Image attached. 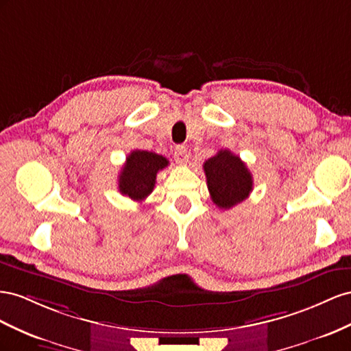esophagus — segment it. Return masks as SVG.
Returning a JSON list of instances; mask_svg holds the SVG:
<instances>
[{
	"mask_svg": "<svg viewBox=\"0 0 351 351\" xmlns=\"http://www.w3.org/2000/svg\"><path fill=\"white\" fill-rule=\"evenodd\" d=\"M175 160H176V163H179V165H185V163H188V152H186V147H184V145H178L176 148H175Z\"/></svg>",
	"mask_w": 351,
	"mask_h": 351,
	"instance_id": "34e87169",
	"label": "esophagus"
}]
</instances>
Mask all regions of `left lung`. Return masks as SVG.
Instances as JSON below:
<instances>
[{
  "label": "left lung",
  "instance_id": "1",
  "mask_svg": "<svg viewBox=\"0 0 351 351\" xmlns=\"http://www.w3.org/2000/svg\"><path fill=\"white\" fill-rule=\"evenodd\" d=\"M212 202L219 208H231L253 191V176L245 163L229 149H220L203 165Z\"/></svg>",
  "mask_w": 351,
  "mask_h": 351
}]
</instances>
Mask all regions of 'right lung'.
I'll use <instances>...</instances> for the list:
<instances>
[{"mask_svg": "<svg viewBox=\"0 0 351 351\" xmlns=\"http://www.w3.org/2000/svg\"><path fill=\"white\" fill-rule=\"evenodd\" d=\"M169 165L167 158L144 149H134L119 175V191L135 202H143L153 193L158 170Z\"/></svg>", "mask_w": 351, "mask_h": 351, "instance_id": "right-lung-1", "label": "right lung"}]
</instances>
